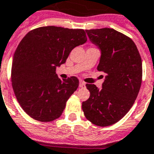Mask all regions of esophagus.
I'll list each match as a JSON object with an SVG mask.
<instances>
[{
    "mask_svg": "<svg viewBox=\"0 0 154 154\" xmlns=\"http://www.w3.org/2000/svg\"><path fill=\"white\" fill-rule=\"evenodd\" d=\"M79 86L80 87H85V83L83 81H80L79 82Z\"/></svg>",
    "mask_w": 154,
    "mask_h": 154,
    "instance_id": "1",
    "label": "esophagus"
}]
</instances>
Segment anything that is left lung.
Instances as JSON below:
<instances>
[{
    "mask_svg": "<svg viewBox=\"0 0 154 154\" xmlns=\"http://www.w3.org/2000/svg\"><path fill=\"white\" fill-rule=\"evenodd\" d=\"M85 32L100 49L97 69L106 76L101 90L94 84H86L90 96L82 103V110L92 124L110 126L128 112L138 95L142 82L141 57L134 42L112 28Z\"/></svg>",
    "mask_w": 154,
    "mask_h": 154,
    "instance_id": "1",
    "label": "left lung"
}]
</instances>
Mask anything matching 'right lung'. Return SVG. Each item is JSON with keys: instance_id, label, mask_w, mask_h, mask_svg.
Instances as JSON below:
<instances>
[{"instance_id": "add662e5", "label": "right lung", "mask_w": 154, "mask_h": 154, "mask_svg": "<svg viewBox=\"0 0 154 154\" xmlns=\"http://www.w3.org/2000/svg\"><path fill=\"white\" fill-rule=\"evenodd\" d=\"M87 41L85 30L54 26L30 30L14 55L13 90L22 108L31 118L50 122L61 116L69 97L76 91V77L63 81L56 67L66 61L72 49Z\"/></svg>"}]
</instances>
